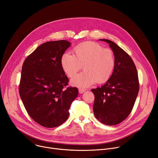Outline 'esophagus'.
<instances>
[{"label":"esophagus","instance_id":"obj_1","mask_svg":"<svg viewBox=\"0 0 158 158\" xmlns=\"http://www.w3.org/2000/svg\"><path fill=\"white\" fill-rule=\"evenodd\" d=\"M85 91V89H79V92L80 94H82Z\"/></svg>","mask_w":158,"mask_h":158}]
</instances>
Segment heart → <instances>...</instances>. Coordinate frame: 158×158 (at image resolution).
Returning a JSON list of instances; mask_svg holds the SVG:
<instances>
[{
    "mask_svg": "<svg viewBox=\"0 0 158 158\" xmlns=\"http://www.w3.org/2000/svg\"><path fill=\"white\" fill-rule=\"evenodd\" d=\"M73 52L75 55L64 53L61 58V67L69 77L74 76L83 65L85 70L71 80L73 86L87 88L96 81L102 84L109 80L115 64L112 50L94 42H85L73 48Z\"/></svg>",
    "mask_w": 158,
    "mask_h": 158,
    "instance_id": "b5f03b06",
    "label": "heart"
}]
</instances>
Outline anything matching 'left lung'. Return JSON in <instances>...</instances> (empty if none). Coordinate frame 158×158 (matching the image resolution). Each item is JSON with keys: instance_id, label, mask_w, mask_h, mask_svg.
<instances>
[{"instance_id": "obj_1", "label": "left lung", "mask_w": 158, "mask_h": 158, "mask_svg": "<svg viewBox=\"0 0 158 158\" xmlns=\"http://www.w3.org/2000/svg\"><path fill=\"white\" fill-rule=\"evenodd\" d=\"M109 44L115 64L112 75L100 88L92 89L94 95L93 112L102 123L119 124L131 113L139 91L137 70L130 55L114 42L100 39Z\"/></svg>"}]
</instances>
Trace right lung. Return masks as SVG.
<instances>
[{"instance_id":"right-lung-1","label":"right lung","mask_w":158,"mask_h":158,"mask_svg":"<svg viewBox=\"0 0 158 158\" xmlns=\"http://www.w3.org/2000/svg\"><path fill=\"white\" fill-rule=\"evenodd\" d=\"M70 43L65 40L46 42L25 59L19 85V96L28 115L46 128L66 121L78 89L66 87L69 78L61 65V58Z\"/></svg>"}]
</instances>
